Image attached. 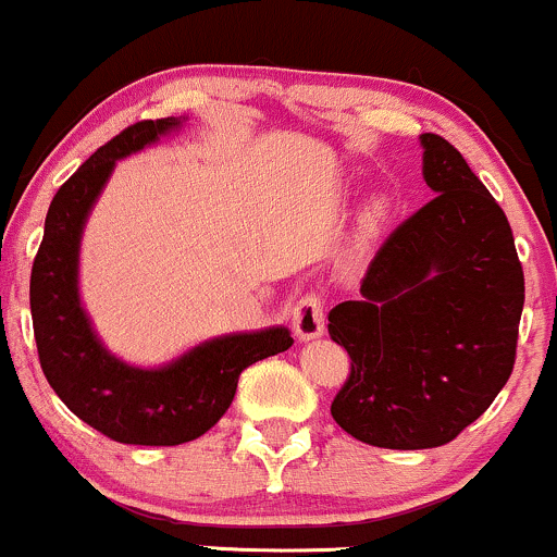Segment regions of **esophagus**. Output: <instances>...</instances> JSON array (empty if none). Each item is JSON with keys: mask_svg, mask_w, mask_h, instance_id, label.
<instances>
[{"mask_svg": "<svg viewBox=\"0 0 557 557\" xmlns=\"http://www.w3.org/2000/svg\"><path fill=\"white\" fill-rule=\"evenodd\" d=\"M293 330L298 341H314L325 333V304L317 293H307L293 307Z\"/></svg>", "mask_w": 557, "mask_h": 557, "instance_id": "esophagus-1", "label": "esophagus"}]
</instances>
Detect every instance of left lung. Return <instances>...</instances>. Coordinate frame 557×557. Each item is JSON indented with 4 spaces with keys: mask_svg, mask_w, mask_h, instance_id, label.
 Listing matches in <instances>:
<instances>
[{
    "mask_svg": "<svg viewBox=\"0 0 557 557\" xmlns=\"http://www.w3.org/2000/svg\"><path fill=\"white\" fill-rule=\"evenodd\" d=\"M436 193L391 232L362 301L330 309L327 333L351 357L333 420L383 449L449 444L486 412L516 364L523 269L492 193L455 145L423 134Z\"/></svg>",
    "mask_w": 557,
    "mask_h": 557,
    "instance_id": "1",
    "label": "left lung"
}]
</instances>
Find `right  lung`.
Returning <instances> with one entry per match:
<instances>
[{"instance_id": "1", "label": "right lung", "mask_w": 557, "mask_h": 557, "mask_svg": "<svg viewBox=\"0 0 557 557\" xmlns=\"http://www.w3.org/2000/svg\"><path fill=\"white\" fill-rule=\"evenodd\" d=\"M185 119L139 121L102 145L58 189L30 269V317L39 362L76 418L121 444L176 447L227 412L248 364L288 351V327L232 333L189 348L163 368H134L97 338L78 296V246L115 161L180 129Z\"/></svg>"}]
</instances>
